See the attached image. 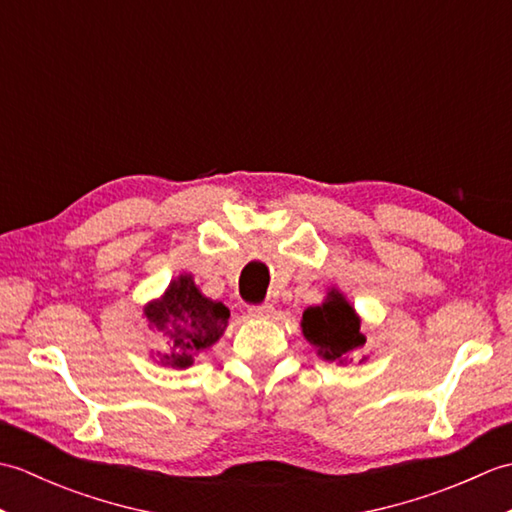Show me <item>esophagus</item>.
<instances>
[{
  "mask_svg": "<svg viewBox=\"0 0 512 512\" xmlns=\"http://www.w3.org/2000/svg\"><path fill=\"white\" fill-rule=\"evenodd\" d=\"M253 319H273L275 317V306L273 303H262V306H253L248 310Z\"/></svg>",
  "mask_w": 512,
  "mask_h": 512,
  "instance_id": "34e87169",
  "label": "esophagus"
}]
</instances>
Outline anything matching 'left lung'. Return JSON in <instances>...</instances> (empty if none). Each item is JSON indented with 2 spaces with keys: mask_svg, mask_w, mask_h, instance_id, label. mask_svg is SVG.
I'll return each mask as SVG.
<instances>
[{
  "mask_svg": "<svg viewBox=\"0 0 512 512\" xmlns=\"http://www.w3.org/2000/svg\"><path fill=\"white\" fill-rule=\"evenodd\" d=\"M301 332L303 339L317 350V356L336 365L350 363V356L365 345L361 317L350 299L334 286L328 288L319 306L303 310ZM367 358L369 356H363L358 365L367 363Z\"/></svg>",
  "mask_w": 512,
  "mask_h": 512,
  "instance_id": "1",
  "label": "left lung"
}]
</instances>
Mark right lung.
Wrapping results in <instances>:
<instances>
[{
	"instance_id": "add662e5",
	"label": "right lung",
	"mask_w": 512,
	"mask_h": 512,
	"mask_svg": "<svg viewBox=\"0 0 512 512\" xmlns=\"http://www.w3.org/2000/svg\"><path fill=\"white\" fill-rule=\"evenodd\" d=\"M145 319L160 334L165 350L151 358L169 369H189L195 358L222 339L231 312L220 301L206 297L191 273L169 281L160 297L143 306Z\"/></svg>"
}]
</instances>
